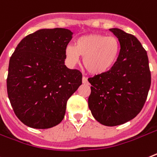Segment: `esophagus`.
I'll list each match as a JSON object with an SVG mask.
<instances>
[{
	"instance_id": "34e87169",
	"label": "esophagus",
	"mask_w": 157,
	"mask_h": 157,
	"mask_svg": "<svg viewBox=\"0 0 157 157\" xmlns=\"http://www.w3.org/2000/svg\"><path fill=\"white\" fill-rule=\"evenodd\" d=\"M82 82H83V84H88V79H87V77H85V76H83L82 77Z\"/></svg>"
}]
</instances>
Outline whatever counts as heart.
I'll return each instance as SVG.
<instances>
[{"label":"heart","mask_w":157,"mask_h":157,"mask_svg":"<svg viewBox=\"0 0 157 157\" xmlns=\"http://www.w3.org/2000/svg\"><path fill=\"white\" fill-rule=\"evenodd\" d=\"M121 51V44L115 36L104 34L85 35L68 45L64 50L68 63L73 66L83 56V64L92 75H101L110 70L115 64Z\"/></svg>","instance_id":"heart-1"}]
</instances>
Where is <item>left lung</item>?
Segmentation results:
<instances>
[{
  "label": "left lung",
  "mask_w": 157,
  "mask_h": 157,
  "mask_svg": "<svg viewBox=\"0 0 157 157\" xmlns=\"http://www.w3.org/2000/svg\"><path fill=\"white\" fill-rule=\"evenodd\" d=\"M118 38L121 51L110 70L89 78V108L93 117L106 126L131 121L141 111L151 85L146 50L135 36L110 29Z\"/></svg>",
  "instance_id": "1"
}]
</instances>
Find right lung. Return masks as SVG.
Listing matches in <instances>:
<instances>
[{"instance_id": "1", "label": "right lung", "mask_w": 157, "mask_h": 157, "mask_svg": "<svg viewBox=\"0 0 157 157\" xmlns=\"http://www.w3.org/2000/svg\"><path fill=\"white\" fill-rule=\"evenodd\" d=\"M72 36L61 28L37 30L23 38L10 57L8 97L16 116L29 127L60 124L68 98L82 84L81 72L64 64Z\"/></svg>"}]
</instances>
